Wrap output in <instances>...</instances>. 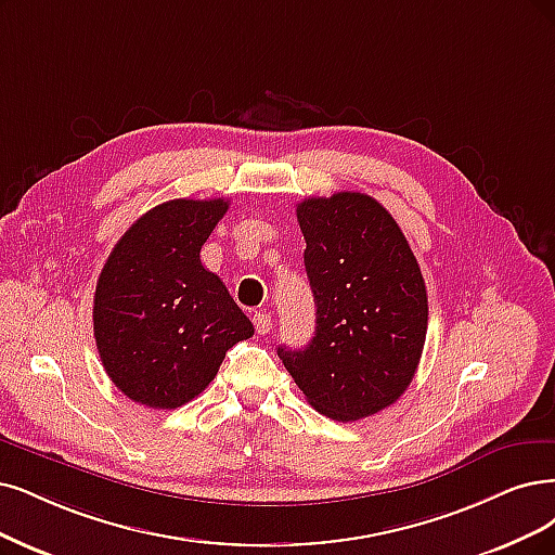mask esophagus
Wrapping results in <instances>:
<instances>
[{"mask_svg": "<svg viewBox=\"0 0 555 555\" xmlns=\"http://www.w3.org/2000/svg\"><path fill=\"white\" fill-rule=\"evenodd\" d=\"M254 324H256V332H258L260 336H264L267 332L272 330V315L264 313V311H256V313H254Z\"/></svg>", "mask_w": 555, "mask_h": 555, "instance_id": "34e87169", "label": "esophagus"}]
</instances>
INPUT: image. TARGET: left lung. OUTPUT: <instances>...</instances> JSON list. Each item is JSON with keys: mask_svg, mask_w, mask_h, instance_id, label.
Masks as SVG:
<instances>
[{"mask_svg": "<svg viewBox=\"0 0 555 555\" xmlns=\"http://www.w3.org/2000/svg\"><path fill=\"white\" fill-rule=\"evenodd\" d=\"M297 221L315 299V334L279 357L320 414L347 423L393 404L427 334V293L396 219L361 192L304 198Z\"/></svg>", "mask_w": 555, "mask_h": 555, "instance_id": "left-lung-1", "label": "left lung"}]
</instances>
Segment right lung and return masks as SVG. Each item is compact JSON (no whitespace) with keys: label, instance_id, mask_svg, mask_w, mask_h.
<instances>
[{"label":"right lung","instance_id":"1","mask_svg":"<svg viewBox=\"0 0 555 555\" xmlns=\"http://www.w3.org/2000/svg\"><path fill=\"white\" fill-rule=\"evenodd\" d=\"M225 198H173L141 215L98 276L93 336L122 396L176 409L205 391L225 352L254 336L251 320L205 270L201 246Z\"/></svg>","mask_w":555,"mask_h":555}]
</instances>
